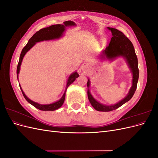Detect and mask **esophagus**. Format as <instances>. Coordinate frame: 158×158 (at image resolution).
<instances>
[{
  "label": "esophagus",
  "mask_w": 158,
  "mask_h": 158,
  "mask_svg": "<svg viewBox=\"0 0 158 158\" xmlns=\"http://www.w3.org/2000/svg\"><path fill=\"white\" fill-rule=\"evenodd\" d=\"M87 66V64L86 63H84L83 64H82V69H84V68H85Z\"/></svg>",
  "instance_id": "34e87169"
}]
</instances>
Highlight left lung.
<instances>
[{"mask_svg":"<svg viewBox=\"0 0 158 158\" xmlns=\"http://www.w3.org/2000/svg\"><path fill=\"white\" fill-rule=\"evenodd\" d=\"M108 29L111 31L113 37H111L109 45L102 52L103 55H106L108 59H113L118 56H123L125 57L129 65V67H130L132 71L133 76L132 85L127 97L121 100V102H119L118 103L112 105V106H104V105L98 102L89 93V89H88V99L93 107L97 111L106 112L115 110L116 109L123 106L124 103L128 102L132 98L136 89L138 77H139L138 59L132 42L121 31L113 27H108ZM87 86L88 88L89 86V80L87 82Z\"/></svg>","mask_w":158,"mask_h":158,"instance_id":"1","label":"left lung"}]
</instances>
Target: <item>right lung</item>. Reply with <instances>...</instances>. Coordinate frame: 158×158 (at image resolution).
Masks as SVG:
<instances>
[{
	"label": "right lung",
	"mask_w": 158,
	"mask_h": 158,
	"mask_svg": "<svg viewBox=\"0 0 158 158\" xmlns=\"http://www.w3.org/2000/svg\"><path fill=\"white\" fill-rule=\"evenodd\" d=\"M75 26V23L73 21L69 20V21L64 22V24L52 25L49 27L43 28V29H41L40 30L37 31L35 34L29 40L28 43L26 44V45L23 47L21 52V54L20 56V60H19L18 66H17V70H16L17 78H18V74H19V72H20V65H21L23 56H24L26 52L35 44V43L40 42L41 41H44V40H55V39H57V38H59L62 36V35H63V33L65 30V27L67 26ZM78 76H79V74H78L77 72H75V73H74L73 74H72L69 76V78L68 79L67 84H66V88H68V86H69V85L76 80V78H77L78 77ZM19 85H20V88L22 90L23 97L25 98V99L27 100V102H29L30 104L32 105L33 106H34L38 109L41 110V111H54V110H56L57 109H59V107H60L64 102L65 92L63 94V97H62L61 99L59 100L58 102L51 103V104H48V105L39 104L36 102L31 101V100H30L29 98H28L25 95V94L23 93V92L21 88L20 85L19 84Z\"/></svg>",
	"instance_id": "obj_1"
}]
</instances>
